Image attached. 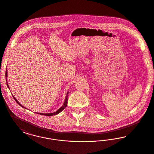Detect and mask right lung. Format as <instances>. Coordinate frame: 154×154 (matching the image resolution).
<instances>
[{
  "mask_svg": "<svg viewBox=\"0 0 154 154\" xmlns=\"http://www.w3.org/2000/svg\"><path fill=\"white\" fill-rule=\"evenodd\" d=\"M7 77H8V70H7V68H6V83H7V85H8V88H9V86H8V79H7ZM10 89V88H9ZM68 94H69V92H67V94H66V97H65V101H64V103H63V106L60 107V108H59L58 110H57V111H56L55 112H52V113H46V114H45V113H40V112H37V114H40V115H43V116H54V115H57V114H58L59 113H60L61 111H62L63 110L65 109V108H66V106H67V97H68ZM13 98L14 99L15 101L20 106H21L22 107H23L24 109H27L26 108H25V107H23V106H22V104H21V103H20L18 102V100L15 99L14 97V96L13 95Z\"/></svg>",
  "mask_w": 154,
  "mask_h": 154,
  "instance_id": "1",
  "label": "right lung"
}]
</instances>
